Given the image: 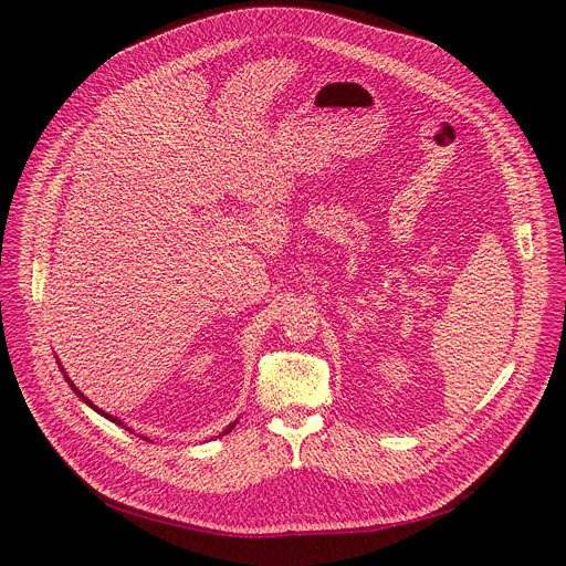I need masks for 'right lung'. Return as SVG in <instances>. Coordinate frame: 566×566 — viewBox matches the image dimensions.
Instances as JSON below:
<instances>
[{"label":"right lung","instance_id":"obj_1","mask_svg":"<svg viewBox=\"0 0 566 566\" xmlns=\"http://www.w3.org/2000/svg\"><path fill=\"white\" fill-rule=\"evenodd\" d=\"M57 365H60V363H57ZM60 371H62V374H64V380H66V382H69V385H71V389H73V391H75V396H77V398H80V400H85V402H87V406H90V408H92V410H94V412H98V415H101V417H105V419H109V421H112V423H116V426H123V421H120V419H118V417H112V415H107V412H105V410H101V408H96V406H94V402H92V400H90V398H87V396H85V394H83V391H80V389H77V387H75V385H73V380H71V378H69V376H66V371H64V367H60ZM234 426H237V421H232V423H230V426H228V428H226V430H223V432H221V434H219V437H223V434H228V432H230V430H232V428H234ZM123 428H125V430H129V428H127V426H123ZM129 432H132V430H129Z\"/></svg>","mask_w":566,"mask_h":566}]
</instances>
